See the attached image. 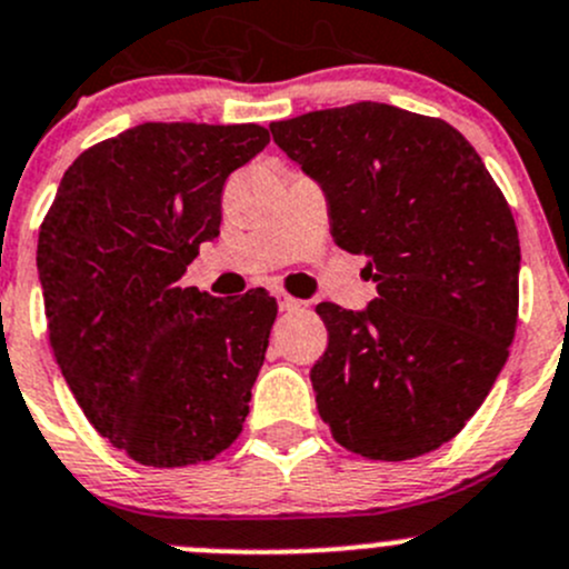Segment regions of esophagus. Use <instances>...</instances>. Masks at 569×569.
I'll use <instances>...</instances> for the list:
<instances>
[{"mask_svg": "<svg viewBox=\"0 0 569 569\" xmlns=\"http://www.w3.org/2000/svg\"><path fill=\"white\" fill-rule=\"evenodd\" d=\"M306 306V302H300V300H295V297H289V295H280L278 297V308L283 313H291V311H300V308Z\"/></svg>", "mask_w": 569, "mask_h": 569, "instance_id": "34e87169", "label": "esophagus"}]
</instances>
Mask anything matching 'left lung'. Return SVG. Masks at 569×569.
I'll use <instances>...</instances> for the list:
<instances>
[{
  "label": "left lung",
  "mask_w": 569,
  "mask_h": 569,
  "mask_svg": "<svg viewBox=\"0 0 569 569\" xmlns=\"http://www.w3.org/2000/svg\"><path fill=\"white\" fill-rule=\"evenodd\" d=\"M319 183L332 239L366 256L377 300L321 302V421L369 460L449 443L490 393L518 325L520 242L501 189L440 118L360 101L269 126Z\"/></svg>",
  "instance_id": "obj_1"
}]
</instances>
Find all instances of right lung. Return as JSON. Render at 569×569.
Wrapping results in <instances>:
<instances>
[{
    "label": "right lung",
    "instance_id": "1",
    "mask_svg": "<svg viewBox=\"0 0 569 569\" xmlns=\"http://www.w3.org/2000/svg\"><path fill=\"white\" fill-rule=\"evenodd\" d=\"M269 142L256 123H142L88 148L40 226L49 341L88 421L153 468L242 432L278 302L220 300L181 274L220 237L222 183Z\"/></svg>",
    "mask_w": 569,
    "mask_h": 569
}]
</instances>
